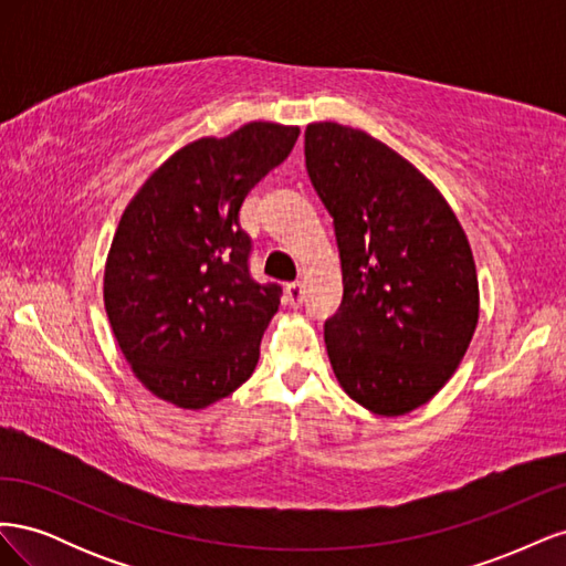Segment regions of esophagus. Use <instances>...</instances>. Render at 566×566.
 I'll list each match as a JSON object with an SVG mask.
<instances>
[{"mask_svg": "<svg viewBox=\"0 0 566 566\" xmlns=\"http://www.w3.org/2000/svg\"><path fill=\"white\" fill-rule=\"evenodd\" d=\"M285 295H287V304H290V306H300V304L304 302V285H302L300 281L287 283Z\"/></svg>", "mask_w": 566, "mask_h": 566, "instance_id": "esophagus-1", "label": "esophagus"}]
</instances>
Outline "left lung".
Returning a JSON list of instances; mask_svg holds the SVG:
<instances>
[{
	"instance_id": "8db88e82",
	"label": "left lung",
	"mask_w": 566,
	"mask_h": 566,
	"mask_svg": "<svg viewBox=\"0 0 566 566\" xmlns=\"http://www.w3.org/2000/svg\"><path fill=\"white\" fill-rule=\"evenodd\" d=\"M306 172L333 217L342 302L323 325L335 378L378 416H403L449 382L479 318L472 250L449 202L361 129L314 123Z\"/></svg>"
}]
</instances>
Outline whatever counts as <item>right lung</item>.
Returning a JSON list of instances; mask_svg holds the SVG:
<instances>
[{
  "instance_id": "obj_1",
  "label": "right lung",
  "mask_w": 566,
  "mask_h": 566,
  "mask_svg": "<svg viewBox=\"0 0 566 566\" xmlns=\"http://www.w3.org/2000/svg\"><path fill=\"white\" fill-rule=\"evenodd\" d=\"M300 127L250 123L198 139L153 172L119 219L104 302L136 378L179 408L241 387L279 312L281 285L250 276L241 229L250 188L293 150Z\"/></svg>"
}]
</instances>
